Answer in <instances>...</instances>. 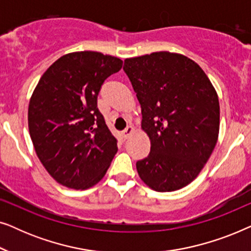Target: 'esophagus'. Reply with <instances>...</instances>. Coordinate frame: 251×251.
I'll return each mask as SVG.
<instances>
[{"label":"esophagus","mask_w":251,"mask_h":251,"mask_svg":"<svg viewBox=\"0 0 251 251\" xmlns=\"http://www.w3.org/2000/svg\"><path fill=\"white\" fill-rule=\"evenodd\" d=\"M132 132H133V128L131 126H128L125 130H123V136H125V138H128Z\"/></svg>","instance_id":"obj_1"}]
</instances>
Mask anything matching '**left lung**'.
<instances>
[{"label": "left lung", "mask_w": 251, "mask_h": 251, "mask_svg": "<svg viewBox=\"0 0 251 251\" xmlns=\"http://www.w3.org/2000/svg\"><path fill=\"white\" fill-rule=\"evenodd\" d=\"M142 107L151 152L137 161L139 177L157 192L190 184L214 151L219 101L210 80L190 58L167 51L125 60Z\"/></svg>", "instance_id": "8db88e82"}]
</instances>
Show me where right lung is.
<instances>
[{
  "mask_svg": "<svg viewBox=\"0 0 251 251\" xmlns=\"http://www.w3.org/2000/svg\"><path fill=\"white\" fill-rule=\"evenodd\" d=\"M123 61L96 51L65 54L40 78L28 106V129L39 159L53 179L84 190L104 177L118 139L97 107L106 78Z\"/></svg>",
  "mask_w": 251,
  "mask_h": 251,
  "instance_id": "1",
  "label": "right lung"
}]
</instances>
